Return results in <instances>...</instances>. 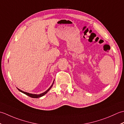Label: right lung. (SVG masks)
Returning <instances> with one entry per match:
<instances>
[{
	"label": "right lung",
	"instance_id": "obj_1",
	"mask_svg": "<svg viewBox=\"0 0 124 124\" xmlns=\"http://www.w3.org/2000/svg\"><path fill=\"white\" fill-rule=\"evenodd\" d=\"M54 81H53V83L52 85L51 86V87H49L48 89H47V90L46 91H45V92H44V93H41V94H30V93H27V92H24V91H21V90H20V89H18V88H17V89H18V90L20 92H22V93L25 94V95H28V96H30V97H32V98H39V97H41V96H44V95H45V94L47 93V92H48L50 90V89H51V88H52V87L53 86V84H54Z\"/></svg>",
	"mask_w": 124,
	"mask_h": 124
}]
</instances>
